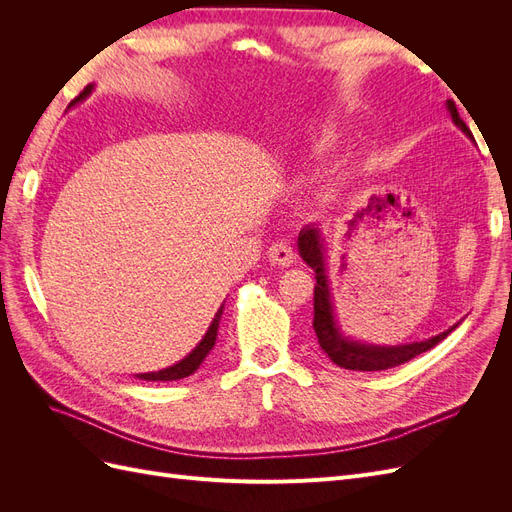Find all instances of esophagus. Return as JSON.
Here are the masks:
<instances>
[{
	"label": "esophagus",
	"instance_id": "34e87169",
	"mask_svg": "<svg viewBox=\"0 0 512 512\" xmlns=\"http://www.w3.org/2000/svg\"><path fill=\"white\" fill-rule=\"evenodd\" d=\"M267 256L273 265H282V267H288L294 260H297V252H294V247L286 239L275 241L273 245H269Z\"/></svg>",
	"mask_w": 512,
	"mask_h": 512
}]
</instances>
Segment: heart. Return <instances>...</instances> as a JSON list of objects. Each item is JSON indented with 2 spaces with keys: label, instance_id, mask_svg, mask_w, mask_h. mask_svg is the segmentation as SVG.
I'll return each instance as SVG.
<instances>
[{
  "label": "heart",
  "instance_id": "1",
  "mask_svg": "<svg viewBox=\"0 0 512 512\" xmlns=\"http://www.w3.org/2000/svg\"><path fill=\"white\" fill-rule=\"evenodd\" d=\"M324 145H327V143H324V141H322V143H318L316 147H318V149H324Z\"/></svg>",
  "mask_w": 512,
  "mask_h": 512
}]
</instances>
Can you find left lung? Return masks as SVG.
Here are the masks:
<instances>
[{
    "label": "left lung",
    "instance_id": "obj_1",
    "mask_svg": "<svg viewBox=\"0 0 512 512\" xmlns=\"http://www.w3.org/2000/svg\"><path fill=\"white\" fill-rule=\"evenodd\" d=\"M448 111L453 115V121L457 126L472 134L470 128L463 123V119L457 113V106L448 102ZM299 252L309 267L316 271V288H314V331L318 337L320 348L329 354V359L352 371H380L397 367L401 363H408L414 356L431 350L436 344L451 333L448 329L436 337L427 339V342L408 344V346H365L359 342H352V339L344 337L339 333L335 318H333V305H331V292L327 284V275H324V258H322V243H320V232L314 226H307L299 232Z\"/></svg>",
    "mask_w": 512,
    "mask_h": 512
}]
</instances>
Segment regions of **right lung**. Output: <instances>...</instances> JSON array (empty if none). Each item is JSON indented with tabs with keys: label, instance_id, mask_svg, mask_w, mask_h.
<instances>
[{
	"label": "right lung",
	"instance_id": "1",
	"mask_svg": "<svg viewBox=\"0 0 512 512\" xmlns=\"http://www.w3.org/2000/svg\"><path fill=\"white\" fill-rule=\"evenodd\" d=\"M89 91H91V85H87V87L81 91V94L72 100V104L83 100V98L89 94ZM222 309H224V305L218 309V314H215V318H213V322H211V327H209V331L205 333V337L200 339V344H198L188 356H185L183 361L175 363L173 367H166V369H160V371H151V374H141L138 378H141V380H151V382H156V380L170 382V380H181V378H188L190 374H194V371L200 367V363L205 361V356L211 352V348H213V344H215V337H218V327H220Z\"/></svg>",
	"mask_w": 512,
	"mask_h": 512
}]
</instances>
